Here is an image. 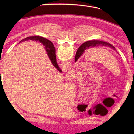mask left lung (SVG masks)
Masks as SVG:
<instances>
[{"label":"left lung","instance_id":"8db88e82","mask_svg":"<svg viewBox=\"0 0 134 134\" xmlns=\"http://www.w3.org/2000/svg\"><path fill=\"white\" fill-rule=\"evenodd\" d=\"M51 44H52L51 42ZM99 45L108 47H110L111 48H113L114 50H116L115 47H113L112 44L108 43V42H107L97 41V40L88 41L84 42V43L82 44L81 46L79 47V49H78L79 53H77V52H76L75 60V61L77 60L79 57H80L81 55H82V54L83 53V52L86 49H88V48H94L95 47H97V46H99Z\"/></svg>","mask_w":134,"mask_h":134}]
</instances>
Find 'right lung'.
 <instances>
[{
  "mask_svg": "<svg viewBox=\"0 0 134 134\" xmlns=\"http://www.w3.org/2000/svg\"><path fill=\"white\" fill-rule=\"evenodd\" d=\"M28 40H36V41H38L42 44H44L45 48H46V51L48 53V55L49 56V58L51 60V62L53 64V66H55L56 69L58 70L59 72H62L61 70L59 69L58 64H57L56 62V54H55V47H54L53 45L52 44H51V41L48 40L45 38L44 37H42L40 36H32V37H28L25 38L23 40H22L21 41H27Z\"/></svg>",
  "mask_w": 134,
  "mask_h": 134,
  "instance_id": "add662e5",
  "label": "right lung"
}]
</instances>
